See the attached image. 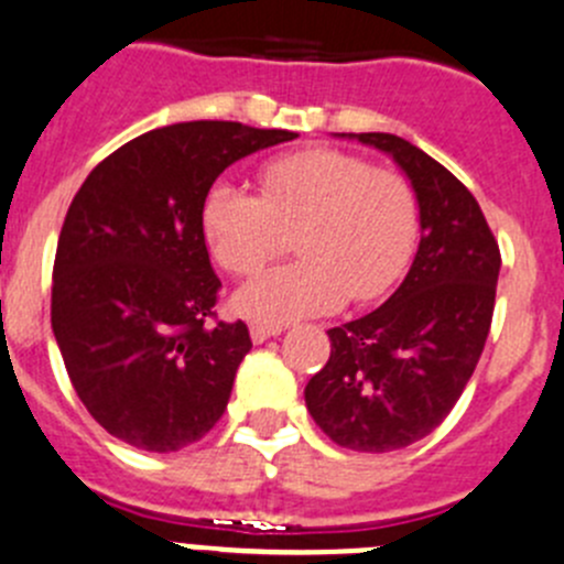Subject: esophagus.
<instances>
[{
  "label": "esophagus",
  "instance_id": "34e87169",
  "mask_svg": "<svg viewBox=\"0 0 564 564\" xmlns=\"http://www.w3.org/2000/svg\"><path fill=\"white\" fill-rule=\"evenodd\" d=\"M281 325H264V323H252L250 325V336H252V341H256V345H261V341H267L270 339V336H278L281 334Z\"/></svg>",
  "mask_w": 564,
  "mask_h": 564
}]
</instances>
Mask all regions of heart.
<instances>
[{
  "label": "heart",
  "mask_w": 564,
  "mask_h": 564,
  "mask_svg": "<svg viewBox=\"0 0 564 564\" xmlns=\"http://www.w3.org/2000/svg\"><path fill=\"white\" fill-rule=\"evenodd\" d=\"M199 230L230 275L270 264L297 230L303 258L252 278L234 297L239 314L278 325L392 292L417 250L420 203L406 177L334 147H308L267 161L258 194L214 183Z\"/></svg>",
  "instance_id": "obj_1"
}]
</instances>
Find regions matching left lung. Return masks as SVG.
Instances as JSON below:
<instances>
[{"mask_svg": "<svg viewBox=\"0 0 564 564\" xmlns=\"http://www.w3.org/2000/svg\"><path fill=\"white\" fill-rule=\"evenodd\" d=\"M359 141L401 163L423 236L398 292L328 330V365L308 381L306 406L341 448L389 454L429 436L465 392L492 325L501 250L476 197L440 161L392 133Z\"/></svg>", "mask_w": 564, "mask_h": 564, "instance_id": "obj_1", "label": "left lung"}]
</instances>
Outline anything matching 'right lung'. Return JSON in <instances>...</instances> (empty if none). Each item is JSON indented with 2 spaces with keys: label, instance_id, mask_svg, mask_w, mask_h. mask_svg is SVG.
I'll list each match as a JSON object with an SVG mask.
<instances>
[{
  "label": "right lung",
  "instance_id": "right-lung-1",
  "mask_svg": "<svg viewBox=\"0 0 564 564\" xmlns=\"http://www.w3.org/2000/svg\"><path fill=\"white\" fill-rule=\"evenodd\" d=\"M289 130L181 122L110 152L75 194L52 267V330L72 387L116 440L181 451L228 409L252 347L217 319L199 205L230 163Z\"/></svg>",
  "mask_w": 564,
  "mask_h": 564
}]
</instances>
